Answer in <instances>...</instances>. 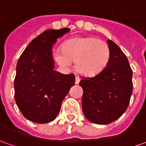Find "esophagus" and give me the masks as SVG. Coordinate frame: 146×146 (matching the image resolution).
Returning <instances> with one entry per match:
<instances>
[{"label":"esophagus","mask_w":146,"mask_h":146,"mask_svg":"<svg viewBox=\"0 0 146 146\" xmlns=\"http://www.w3.org/2000/svg\"><path fill=\"white\" fill-rule=\"evenodd\" d=\"M80 80V78L78 76H76V80H75V83L76 84H79Z\"/></svg>","instance_id":"1"}]
</instances>
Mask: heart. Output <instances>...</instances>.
Returning <instances> with one entry per match:
<instances>
[{
  "instance_id": "b5f03b06",
  "label": "heart",
  "mask_w": 146,
  "mask_h": 146,
  "mask_svg": "<svg viewBox=\"0 0 146 146\" xmlns=\"http://www.w3.org/2000/svg\"><path fill=\"white\" fill-rule=\"evenodd\" d=\"M54 59L61 66L70 67L74 62L75 70L84 76L100 73L107 66L110 48L106 42L93 36L75 37L68 40L54 53Z\"/></svg>"
}]
</instances>
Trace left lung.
Returning a JSON list of instances; mask_svg holds the SVG:
<instances>
[{"instance_id": "8db88e82", "label": "left lung", "mask_w": 146, "mask_h": 146, "mask_svg": "<svg viewBox=\"0 0 146 146\" xmlns=\"http://www.w3.org/2000/svg\"><path fill=\"white\" fill-rule=\"evenodd\" d=\"M110 58L107 66L92 77H82V110L90 122L109 124L122 116L128 106L132 91V70L124 53L107 40Z\"/></svg>"}]
</instances>
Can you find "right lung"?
<instances>
[{
  "label": "right lung",
  "instance_id": "obj_1",
  "mask_svg": "<svg viewBox=\"0 0 146 146\" xmlns=\"http://www.w3.org/2000/svg\"><path fill=\"white\" fill-rule=\"evenodd\" d=\"M70 30H45L30 42L18 60L15 100L22 114L33 122L54 120L63 99L75 84L74 74L54 70L52 58L53 44Z\"/></svg>",
  "mask_w": 146,
  "mask_h": 146
}]
</instances>
